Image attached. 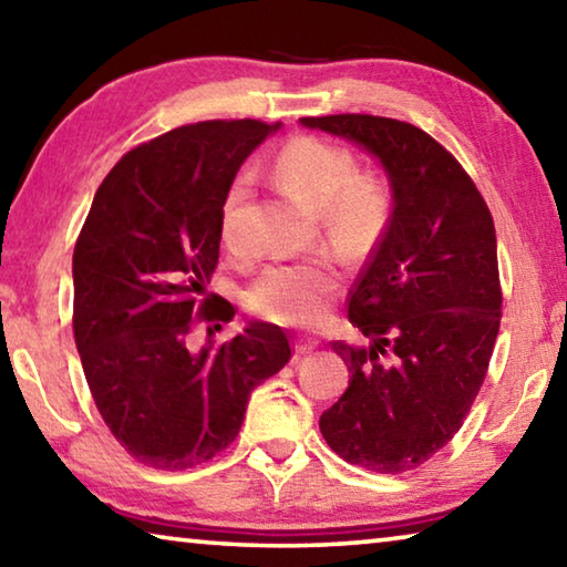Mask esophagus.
<instances>
[{
	"instance_id": "34e87169",
	"label": "esophagus",
	"mask_w": 567,
	"mask_h": 567,
	"mask_svg": "<svg viewBox=\"0 0 567 567\" xmlns=\"http://www.w3.org/2000/svg\"><path fill=\"white\" fill-rule=\"evenodd\" d=\"M315 344H318V340H315V338H307V334H300V338L295 340V350L300 352V354H305V352H312V350H315Z\"/></svg>"
}]
</instances>
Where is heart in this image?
Returning a JSON list of instances; mask_svg holds the SVG:
<instances>
[{"mask_svg":"<svg viewBox=\"0 0 567 567\" xmlns=\"http://www.w3.org/2000/svg\"><path fill=\"white\" fill-rule=\"evenodd\" d=\"M275 175L297 203L322 217L334 245L364 252L388 225L392 189L378 172H358L354 155L334 142L300 134L277 152ZM249 197V177L237 175L219 207V237L229 252H239V213ZM338 287L330 260L275 265L257 277L245 295L247 310L277 324H312Z\"/></svg>","mask_w":567,"mask_h":567,"instance_id":"heart-1","label":"heart"}]
</instances>
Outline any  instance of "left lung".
<instances>
[{
    "label": "left lung",
    "mask_w": 567,
    "mask_h": 567,
    "mask_svg": "<svg viewBox=\"0 0 567 567\" xmlns=\"http://www.w3.org/2000/svg\"><path fill=\"white\" fill-rule=\"evenodd\" d=\"M358 142L385 167L392 213L354 280L348 312L368 344L332 342L350 385L320 430L352 465L408 473L463 427L501 330L493 215L463 165L410 122L302 117Z\"/></svg>",
    "instance_id": "obj_1"
}]
</instances>
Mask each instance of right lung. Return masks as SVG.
I'll return each mask as SVG.
<instances>
[{
  "label": "right lung",
  "mask_w": 567,
  "mask_h": 567,
  "mask_svg": "<svg viewBox=\"0 0 567 567\" xmlns=\"http://www.w3.org/2000/svg\"><path fill=\"white\" fill-rule=\"evenodd\" d=\"M260 120L185 124L130 150L94 195L72 257L74 342L102 420L155 470H187L233 445L249 392L292 358L290 340L249 322L192 348L235 318L205 292L219 260V207L267 134Z\"/></svg>",
  "instance_id": "add662e5"
}]
</instances>
